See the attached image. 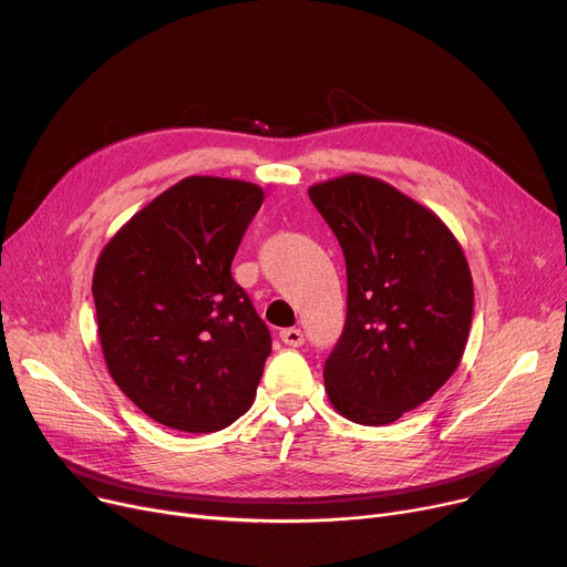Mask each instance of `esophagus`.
I'll list each match as a JSON object with an SVG mask.
<instances>
[{"mask_svg": "<svg viewBox=\"0 0 567 567\" xmlns=\"http://www.w3.org/2000/svg\"><path fill=\"white\" fill-rule=\"evenodd\" d=\"M280 340H282L287 347H301V344L306 342L301 329H285V331H280Z\"/></svg>", "mask_w": 567, "mask_h": 567, "instance_id": "esophagus-1", "label": "esophagus"}]
</instances>
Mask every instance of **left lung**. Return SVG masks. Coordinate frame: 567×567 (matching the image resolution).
Masks as SVG:
<instances>
[{
    "instance_id": "8db88e82",
    "label": "left lung",
    "mask_w": 567,
    "mask_h": 567,
    "mask_svg": "<svg viewBox=\"0 0 567 567\" xmlns=\"http://www.w3.org/2000/svg\"><path fill=\"white\" fill-rule=\"evenodd\" d=\"M308 195L347 261V321L323 365L326 393L351 423H395L460 368L468 261L449 225L381 178L344 174Z\"/></svg>"
}]
</instances>
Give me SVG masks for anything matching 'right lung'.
I'll list each match as a JSON object with an SVG mask.
<instances>
[{
	"instance_id": "obj_1",
	"label": "right lung",
	"mask_w": 567,
	"mask_h": 567,
	"mask_svg": "<svg viewBox=\"0 0 567 567\" xmlns=\"http://www.w3.org/2000/svg\"><path fill=\"white\" fill-rule=\"evenodd\" d=\"M261 202L241 178L186 176L99 255L92 291L107 372L165 427L218 432L255 402L271 336L229 268Z\"/></svg>"
}]
</instances>
